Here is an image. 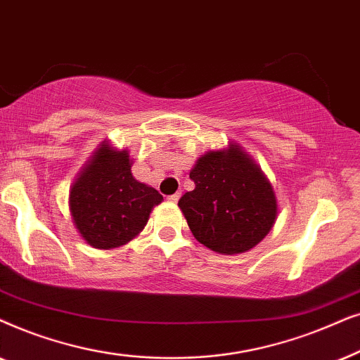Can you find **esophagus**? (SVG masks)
I'll return each instance as SVG.
<instances>
[{
	"instance_id": "obj_1",
	"label": "esophagus",
	"mask_w": 360,
	"mask_h": 360,
	"mask_svg": "<svg viewBox=\"0 0 360 360\" xmlns=\"http://www.w3.org/2000/svg\"><path fill=\"white\" fill-rule=\"evenodd\" d=\"M179 198H181V191H179V193L169 195V198H167V199H169L171 202H177V200H179Z\"/></svg>"
}]
</instances>
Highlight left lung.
<instances>
[{
    "label": "left lung",
    "mask_w": 360,
    "mask_h": 360,
    "mask_svg": "<svg viewBox=\"0 0 360 360\" xmlns=\"http://www.w3.org/2000/svg\"><path fill=\"white\" fill-rule=\"evenodd\" d=\"M189 177L195 188L177 205L195 240L210 250L224 255L248 252L275 225L278 202L273 186L237 143L200 156Z\"/></svg>",
    "instance_id": "obj_1"
}]
</instances>
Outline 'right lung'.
Segmentation results:
<instances>
[{
	"instance_id": "obj_1",
	"label": "right lung",
	"mask_w": 360,
	"mask_h": 360,
	"mask_svg": "<svg viewBox=\"0 0 360 360\" xmlns=\"http://www.w3.org/2000/svg\"><path fill=\"white\" fill-rule=\"evenodd\" d=\"M128 150L102 141L69 191V210L77 232L100 250L122 247L145 229L162 195L131 174Z\"/></svg>"
}]
</instances>
